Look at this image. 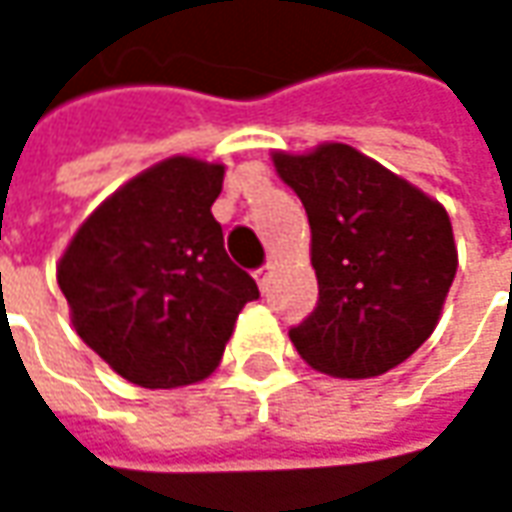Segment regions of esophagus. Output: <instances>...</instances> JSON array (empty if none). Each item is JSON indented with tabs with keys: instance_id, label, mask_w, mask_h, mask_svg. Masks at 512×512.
I'll list each match as a JSON object with an SVG mask.
<instances>
[{
	"instance_id": "obj_1",
	"label": "esophagus",
	"mask_w": 512,
	"mask_h": 512,
	"mask_svg": "<svg viewBox=\"0 0 512 512\" xmlns=\"http://www.w3.org/2000/svg\"><path fill=\"white\" fill-rule=\"evenodd\" d=\"M270 276H273V268H259L256 273H253V279H256V285H259V291L262 294H268V288H270Z\"/></svg>"
}]
</instances>
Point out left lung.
I'll return each mask as SVG.
<instances>
[{
    "label": "left lung",
    "instance_id": "obj_1",
    "mask_svg": "<svg viewBox=\"0 0 512 512\" xmlns=\"http://www.w3.org/2000/svg\"><path fill=\"white\" fill-rule=\"evenodd\" d=\"M270 161L311 224L320 302L291 328L299 357L340 380L400 366L435 331L458 270L444 204L348 143Z\"/></svg>",
    "mask_w": 512,
    "mask_h": 512
}]
</instances>
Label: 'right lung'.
I'll use <instances>...</instances> for the list:
<instances>
[{"mask_svg": "<svg viewBox=\"0 0 512 512\" xmlns=\"http://www.w3.org/2000/svg\"><path fill=\"white\" fill-rule=\"evenodd\" d=\"M224 169L192 155L143 169L91 210L57 262L74 331L135 386L210 377L259 296L210 213Z\"/></svg>", "mask_w": 512, "mask_h": 512, "instance_id": "1", "label": "right lung"}]
</instances>
